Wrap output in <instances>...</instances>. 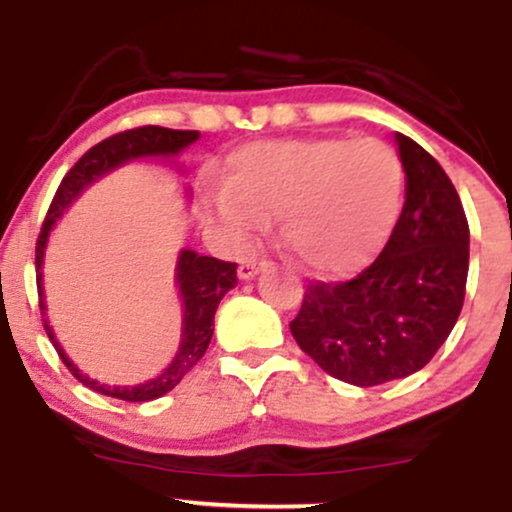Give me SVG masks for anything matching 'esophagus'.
Returning <instances> with one entry per match:
<instances>
[{
	"label": "esophagus",
	"instance_id": "esophagus-1",
	"mask_svg": "<svg viewBox=\"0 0 512 512\" xmlns=\"http://www.w3.org/2000/svg\"><path fill=\"white\" fill-rule=\"evenodd\" d=\"M262 267H264V262H257V260H245V262H240V267H238V276H240V279H252V276H255L257 272H260Z\"/></svg>",
	"mask_w": 512,
	"mask_h": 512
}]
</instances>
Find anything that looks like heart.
Listing matches in <instances>:
<instances>
[{"label":"heart","instance_id":"1","mask_svg":"<svg viewBox=\"0 0 512 512\" xmlns=\"http://www.w3.org/2000/svg\"><path fill=\"white\" fill-rule=\"evenodd\" d=\"M402 195V161L380 139L262 142L231 158L214 216L233 248L279 216L281 243L305 269L339 274L385 243Z\"/></svg>","mask_w":512,"mask_h":512}]
</instances>
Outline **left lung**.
<instances>
[{
  "mask_svg": "<svg viewBox=\"0 0 512 512\" xmlns=\"http://www.w3.org/2000/svg\"><path fill=\"white\" fill-rule=\"evenodd\" d=\"M407 199L387 245L361 274L310 281L291 334L322 370L358 387L407 378L455 327L469 272V223L448 173L397 134Z\"/></svg>",
  "mask_w": 512,
  "mask_h": 512,
  "instance_id": "8db88e82",
  "label": "left lung"
}]
</instances>
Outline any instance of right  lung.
<instances>
[{"mask_svg": "<svg viewBox=\"0 0 512 512\" xmlns=\"http://www.w3.org/2000/svg\"><path fill=\"white\" fill-rule=\"evenodd\" d=\"M199 132L195 129H168V127H156V125H144L125 129V132H117L113 137L103 139L96 146L86 151L79 161L74 163L72 170L64 175L60 187H57L55 197L45 216L43 228H40L38 243H35V281H38V296H40V313H43V327L48 332L52 346L60 354L62 363L69 368V373L74 375L79 383H84L91 390L101 392V395L125 399V402H149L166 392L173 390L175 385L190 373L192 366H197L199 358L204 356L207 346L211 342V334H214V313L219 308L221 298L226 296L233 286L238 284L236 262H223L216 257L197 255L195 250H182L178 257V286L182 305H185V315H182V342L178 354H175L173 363L163 370L161 375L144 385L134 387H108L91 380L88 375L81 373L79 368L69 361L67 354L62 351L60 342L52 334L48 320H45V303H43V255H45V243H48L50 228L55 226V221L60 219L62 211L81 195L84 187L91 185L93 180L103 178L105 173L122 166V163L134 161V158L142 156H175L180 149L197 142Z\"/></svg>", "mask_w": 512, "mask_h": 512, "instance_id": "right-lung-1", "label": "right lung"}]
</instances>
